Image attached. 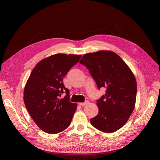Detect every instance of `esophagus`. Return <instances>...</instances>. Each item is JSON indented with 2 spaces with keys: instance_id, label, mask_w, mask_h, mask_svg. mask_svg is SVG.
<instances>
[{
  "instance_id": "34e87169",
  "label": "esophagus",
  "mask_w": 160,
  "mask_h": 160,
  "mask_svg": "<svg viewBox=\"0 0 160 160\" xmlns=\"http://www.w3.org/2000/svg\"><path fill=\"white\" fill-rule=\"evenodd\" d=\"M88 103V101H86V102H80V103H79V105L83 106L86 105Z\"/></svg>"
}]
</instances>
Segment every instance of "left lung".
Masks as SVG:
<instances>
[{
	"label": "left lung",
	"instance_id": "8db88e82",
	"mask_svg": "<svg viewBox=\"0 0 160 160\" xmlns=\"http://www.w3.org/2000/svg\"><path fill=\"white\" fill-rule=\"evenodd\" d=\"M80 63L86 66L98 89L106 94L97 100L98 115L90 120L95 128L112 133L122 128L132 113L136 104L137 83L129 67L110 50L88 53Z\"/></svg>",
	"mask_w": 160,
	"mask_h": 160
}]
</instances>
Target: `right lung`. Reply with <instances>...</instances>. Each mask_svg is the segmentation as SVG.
<instances>
[{
	"label": "right lung",
	"mask_w": 160,
	"mask_h": 160,
	"mask_svg": "<svg viewBox=\"0 0 160 160\" xmlns=\"http://www.w3.org/2000/svg\"><path fill=\"white\" fill-rule=\"evenodd\" d=\"M81 55L56 54L41 60L32 70L24 89L25 106L38 127L55 134L68 128L77 104L70 102L63 78ZM65 92L66 95L60 99Z\"/></svg>",
	"instance_id": "1"
}]
</instances>
